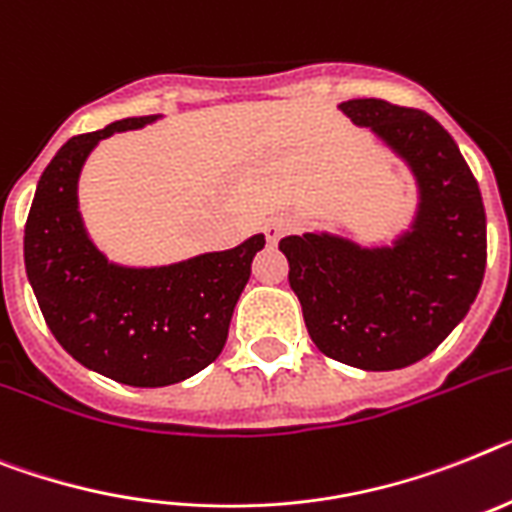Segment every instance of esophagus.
Segmentation results:
<instances>
[{"mask_svg":"<svg viewBox=\"0 0 512 512\" xmlns=\"http://www.w3.org/2000/svg\"><path fill=\"white\" fill-rule=\"evenodd\" d=\"M286 226H289V223L283 221V218H273V221L265 226V239H268L270 244H276L278 239H281L283 231H286Z\"/></svg>","mask_w":512,"mask_h":512,"instance_id":"obj_1","label":"esophagus"}]
</instances>
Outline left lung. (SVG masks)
I'll list each match as a JSON object with an SVG mask.
<instances>
[{
	"instance_id": "obj_1",
	"label": "left lung",
	"mask_w": 512,
	"mask_h": 512,
	"mask_svg": "<svg viewBox=\"0 0 512 512\" xmlns=\"http://www.w3.org/2000/svg\"><path fill=\"white\" fill-rule=\"evenodd\" d=\"M409 163L419 213L393 247L364 249L330 234L281 239L309 338L336 362L388 372L419 362L474 304L487 265L479 184L437 119L380 98L343 101Z\"/></svg>"
}]
</instances>
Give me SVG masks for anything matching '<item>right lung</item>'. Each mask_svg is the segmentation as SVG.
<instances>
[{
  "mask_svg": "<svg viewBox=\"0 0 512 512\" xmlns=\"http://www.w3.org/2000/svg\"><path fill=\"white\" fill-rule=\"evenodd\" d=\"M132 117L77 135L38 179L25 221V270L62 349L98 375L163 388L216 362L265 236L163 268H122L93 247L77 213V176L98 140L137 130Z\"/></svg>",
  "mask_w": 512,
  "mask_h": 512,
  "instance_id": "add662e5",
  "label": "right lung"
}]
</instances>
